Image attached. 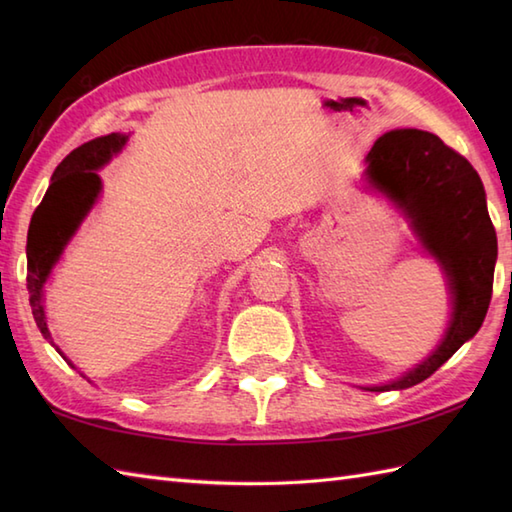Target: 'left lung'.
Returning <instances> with one entry per match:
<instances>
[{
  "instance_id": "8db88e82",
  "label": "left lung",
  "mask_w": 512,
  "mask_h": 512,
  "mask_svg": "<svg viewBox=\"0 0 512 512\" xmlns=\"http://www.w3.org/2000/svg\"><path fill=\"white\" fill-rule=\"evenodd\" d=\"M367 187L407 217L420 246L440 264L451 295V319L427 358L387 385L407 389L429 378L482 328L493 295L497 235L484 184L471 162L422 129L380 136L367 158Z\"/></svg>"
}]
</instances>
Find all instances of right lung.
I'll return each mask as SVG.
<instances>
[{"instance_id": "add662e5", "label": "right lung", "mask_w": 512, "mask_h": 512, "mask_svg": "<svg viewBox=\"0 0 512 512\" xmlns=\"http://www.w3.org/2000/svg\"><path fill=\"white\" fill-rule=\"evenodd\" d=\"M127 140V134H107L76 147L72 154L65 156L57 171H54L50 187L37 206L35 215H32L28 228L26 281L32 317H35L43 339H48V343L61 356L63 352L54 345L48 328L46 306H43L46 290H43V286L50 279L52 268L57 266L76 228L81 226L85 215L92 211V206L99 200L103 191L99 169H103L114 156L121 154ZM63 358L68 361V356ZM68 365L74 367L72 361H68Z\"/></svg>"}]
</instances>
